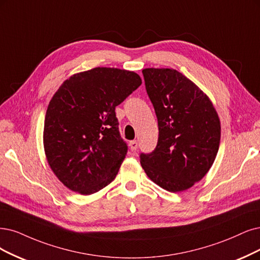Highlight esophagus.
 <instances>
[{"label":"esophagus","instance_id":"34e87169","mask_svg":"<svg viewBox=\"0 0 260 260\" xmlns=\"http://www.w3.org/2000/svg\"><path fill=\"white\" fill-rule=\"evenodd\" d=\"M129 148L132 151H136L138 148V142L136 140H133L129 142Z\"/></svg>","mask_w":260,"mask_h":260}]
</instances>
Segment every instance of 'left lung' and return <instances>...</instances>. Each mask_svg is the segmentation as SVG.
<instances>
[{"label":"left lung","instance_id":"obj_1","mask_svg":"<svg viewBox=\"0 0 260 260\" xmlns=\"http://www.w3.org/2000/svg\"><path fill=\"white\" fill-rule=\"evenodd\" d=\"M154 107L158 140L151 153H140L147 176L166 190L182 191L203 179L216 157L220 124L208 96L181 73L142 71Z\"/></svg>","mask_w":260,"mask_h":260}]
</instances>
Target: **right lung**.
I'll return each instance as SVG.
<instances>
[{"label": "right lung", "mask_w": 260, "mask_h": 260, "mask_svg": "<svg viewBox=\"0 0 260 260\" xmlns=\"http://www.w3.org/2000/svg\"><path fill=\"white\" fill-rule=\"evenodd\" d=\"M140 84L134 72L96 67L72 76L55 92L45 117L44 147L66 187L90 195L114 180L128 149L114 110Z\"/></svg>", "instance_id": "add662e5"}]
</instances>
